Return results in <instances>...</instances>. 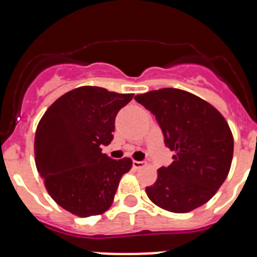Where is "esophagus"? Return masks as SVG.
Instances as JSON below:
<instances>
[{"label":"esophagus","mask_w":257,"mask_h":257,"mask_svg":"<svg viewBox=\"0 0 257 257\" xmlns=\"http://www.w3.org/2000/svg\"><path fill=\"white\" fill-rule=\"evenodd\" d=\"M144 166H145V162H143V161H133V167L135 170L143 169Z\"/></svg>","instance_id":"obj_1"}]
</instances>
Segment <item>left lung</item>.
Wrapping results in <instances>:
<instances>
[{"instance_id":"left-lung-1","label":"left lung","mask_w":257,"mask_h":257,"mask_svg":"<svg viewBox=\"0 0 257 257\" xmlns=\"http://www.w3.org/2000/svg\"><path fill=\"white\" fill-rule=\"evenodd\" d=\"M160 124L172 163L158 170L145 188L149 199L163 210L185 213L210 201L226 179L234 140L216 108L179 88H161L136 95Z\"/></svg>"}]
</instances>
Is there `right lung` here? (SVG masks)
I'll return each mask as SVG.
<instances>
[{"mask_svg": "<svg viewBox=\"0 0 257 257\" xmlns=\"http://www.w3.org/2000/svg\"><path fill=\"white\" fill-rule=\"evenodd\" d=\"M133 97L82 86L59 97L42 115L35 136L36 167L60 207L79 217L110 207L133 161L112 160L101 147L110 144L115 115Z\"/></svg>", "mask_w": 257, "mask_h": 257, "instance_id": "1", "label": "right lung"}]
</instances>
